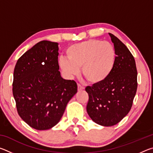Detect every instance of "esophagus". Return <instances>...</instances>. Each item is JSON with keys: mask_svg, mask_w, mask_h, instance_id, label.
<instances>
[{"mask_svg": "<svg viewBox=\"0 0 153 153\" xmlns=\"http://www.w3.org/2000/svg\"><path fill=\"white\" fill-rule=\"evenodd\" d=\"M84 86H81V85L80 84H77V90H78V91H80V90H84Z\"/></svg>", "mask_w": 153, "mask_h": 153, "instance_id": "esophagus-1", "label": "esophagus"}]
</instances>
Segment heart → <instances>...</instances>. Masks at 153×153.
Returning <instances> with one entry per match:
<instances>
[{"instance_id": "heart-1", "label": "heart", "mask_w": 153, "mask_h": 153, "mask_svg": "<svg viewBox=\"0 0 153 153\" xmlns=\"http://www.w3.org/2000/svg\"><path fill=\"white\" fill-rule=\"evenodd\" d=\"M66 59L61 58L59 66L69 77L77 76L79 69L90 84H100L108 78L115 63V50L111 43L89 40L75 44L66 50Z\"/></svg>"}]
</instances>
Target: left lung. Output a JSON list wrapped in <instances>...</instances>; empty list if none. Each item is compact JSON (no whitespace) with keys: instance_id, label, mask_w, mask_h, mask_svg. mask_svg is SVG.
<instances>
[{"instance_id":"left-lung-1","label":"left lung","mask_w":153,"mask_h":153,"mask_svg":"<svg viewBox=\"0 0 153 153\" xmlns=\"http://www.w3.org/2000/svg\"><path fill=\"white\" fill-rule=\"evenodd\" d=\"M108 34L116 53L113 71L104 82L85 89L89 96L87 113L93 121L102 126L115 125L128 115L138 86L133 55L116 36Z\"/></svg>"}]
</instances>
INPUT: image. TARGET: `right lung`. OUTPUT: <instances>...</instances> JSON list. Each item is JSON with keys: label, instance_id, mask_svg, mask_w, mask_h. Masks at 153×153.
Wrapping results in <instances>:
<instances>
[{"label": "right lung", "instance_id": "1", "mask_svg": "<svg viewBox=\"0 0 153 153\" xmlns=\"http://www.w3.org/2000/svg\"><path fill=\"white\" fill-rule=\"evenodd\" d=\"M58 45L40 41L18 59L14 69L13 94L18 114L38 130L56 125L77 91L76 82L63 79L59 71Z\"/></svg>", "mask_w": 153, "mask_h": 153}]
</instances>
